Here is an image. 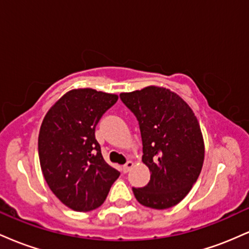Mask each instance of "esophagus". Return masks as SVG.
I'll return each mask as SVG.
<instances>
[{
	"instance_id": "34e87169",
	"label": "esophagus",
	"mask_w": 249,
	"mask_h": 249,
	"mask_svg": "<svg viewBox=\"0 0 249 249\" xmlns=\"http://www.w3.org/2000/svg\"><path fill=\"white\" fill-rule=\"evenodd\" d=\"M133 166H134V162L132 160H127L126 164L123 166V168H124V172H128V171H130Z\"/></svg>"
}]
</instances>
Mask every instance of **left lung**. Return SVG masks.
Wrapping results in <instances>:
<instances>
[{"mask_svg":"<svg viewBox=\"0 0 249 249\" xmlns=\"http://www.w3.org/2000/svg\"><path fill=\"white\" fill-rule=\"evenodd\" d=\"M121 98L138 119L142 160L151 172L146 186L132 188L134 196L150 208L172 207L187 196L204 164L198 119L181 97L164 87L122 92Z\"/></svg>","mask_w":249,"mask_h":249,"instance_id":"8db88e82","label":"left lung"}]
</instances>
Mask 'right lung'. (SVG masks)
<instances>
[{
	"label": "right lung",
	"instance_id": "obj_1",
	"mask_svg": "<svg viewBox=\"0 0 249 249\" xmlns=\"http://www.w3.org/2000/svg\"><path fill=\"white\" fill-rule=\"evenodd\" d=\"M118 101L115 93L72 89L49 108L38 134L41 170L62 204L78 212L99 207L119 177L103 158L95 128Z\"/></svg>",
	"mask_w": 249,
	"mask_h": 249
}]
</instances>
